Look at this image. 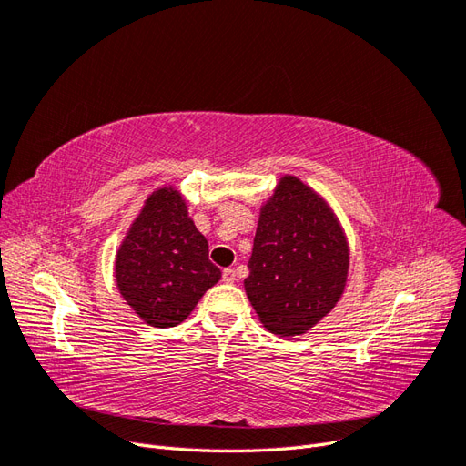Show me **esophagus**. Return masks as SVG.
<instances>
[{"mask_svg":"<svg viewBox=\"0 0 466 466\" xmlns=\"http://www.w3.org/2000/svg\"><path fill=\"white\" fill-rule=\"evenodd\" d=\"M221 278H223L225 284H233V281H235V270H233V268H225Z\"/></svg>","mask_w":466,"mask_h":466,"instance_id":"esophagus-1","label":"esophagus"}]
</instances>
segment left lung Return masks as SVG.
<instances>
[{"label":"left lung","mask_w":466,"mask_h":466,"mask_svg":"<svg viewBox=\"0 0 466 466\" xmlns=\"http://www.w3.org/2000/svg\"><path fill=\"white\" fill-rule=\"evenodd\" d=\"M248 270L247 298L276 336L305 334L340 301L348 238L329 202L301 178L284 175L260 206Z\"/></svg>","instance_id":"8db88e82"}]
</instances>
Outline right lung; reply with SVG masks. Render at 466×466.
<instances>
[{
	"mask_svg": "<svg viewBox=\"0 0 466 466\" xmlns=\"http://www.w3.org/2000/svg\"><path fill=\"white\" fill-rule=\"evenodd\" d=\"M115 278L124 301L155 329L177 327L219 281L221 270L208 258L206 237L175 187L147 196L118 247Z\"/></svg>",
	"mask_w": 466,
	"mask_h": 466,
	"instance_id": "obj_1",
	"label": "right lung"
}]
</instances>
